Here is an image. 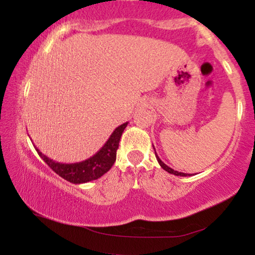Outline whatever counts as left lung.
Wrapping results in <instances>:
<instances>
[{"instance_id": "left-lung-1", "label": "left lung", "mask_w": 255, "mask_h": 255, "mask_svg": "<svg viewBox=\"0 0 255 255\" xmlns=\"http://www.w3.org/2000/svg\"><path fill=\"white\" fill-rule=\"evenodd\" d=\"M153 148H154V147H153ZM154 153H156V150H154ZM156 158H157L158 163H159V165L162 166V168L164 169L165 171H168L169 174L176 175V176H191V175H189V174H184V172H178V171H176V170H174V169H171L170 166H168V165H166V164H164V163H163L162 160H160V158L157 156V153H156Z\"/></svg>"}]
</instances>
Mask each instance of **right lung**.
Returning a JSON list of instances; mask_svg holds the SVG:
<instances>
[{
	"label": "right lung",
	"mask_w": 255,
	"mask_h": 255,
	"mask_svg": "<svg viewBox=\"0 0 255 255\" xmlns=\"http://www.w3.org/2000/svg\"><path fill=\"white\" fill-rule=\"evenodd\" d=\"M127 125L128 122L119 126L113 131V134L103 145V147L97 153L93 154L89 159L83 160V162L68 163V164L67 163H58L43 154L37 147L36 150L44 162L64 180L75 184L86 183L90 181L97 180V178L103 176L105 172L110 170L116 160V151L119 148L120 139H121L122 133H124Z\"/></svg>",
	"instance_id": "right-lung-1"
}]
</instances>
